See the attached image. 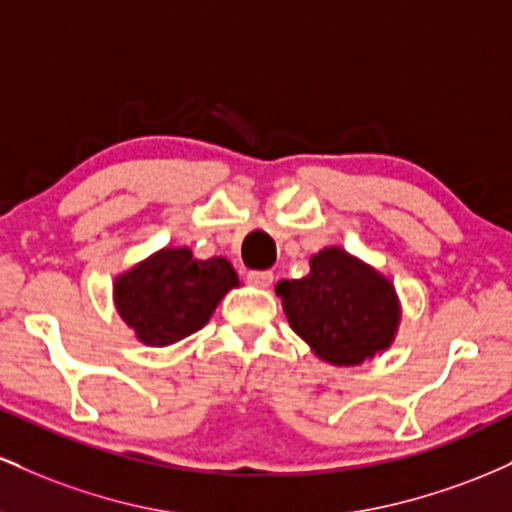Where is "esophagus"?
<instances>
[{"mask_svg": "<svg viewBox=\"0 0 512 512\" xmlns=\"http://www.w3.org/2000/svg\"><path fill=\"white\" fill-rule=\"evenodd\" d=\"M248 281L260 286V289H267V286L274 284V272H269V269H264V272H248Z\"/></svg>", "mask_w": 512, "mask_h": 512, "instance_id": "esophagus-1", "label": "esophagus"}]
</instances>
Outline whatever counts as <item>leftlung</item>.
<instances>
[{
    "instance_id": "obj_1",
    "label": "left lung",
    "mask_w": 512,
    "mask_h": 512,
    "mask_svg": "<svg viewBox=\"0 0 512 512\" xmlns=\"http://www.w3.org/2000/svg\"><path fill=\"white\" fill-rule=\"evenodd\" d=\"M276 296L284 303L293 332L334 366H358L395 339V286L342 248L317 252L310 260V274L279 281Z\"/></svg>"
}]
</instances>
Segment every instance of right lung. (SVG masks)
<instances>
[{"label":"right lung","mask_w":512,"mask_h":512,"mask_svg":"<svg viewBox=\"0 0 512 512\" xmlns=\"http://www.w3.org/2000/svg\"><path fill=\"white\" fill-rule=\"evenodd\" d=\"M233 286L238 274L223 257L195 260L187 248H166L117 276L115 305L137 339L168 346L202 330Z\"/></svg>","instance_id":"1"}]
</instances>
